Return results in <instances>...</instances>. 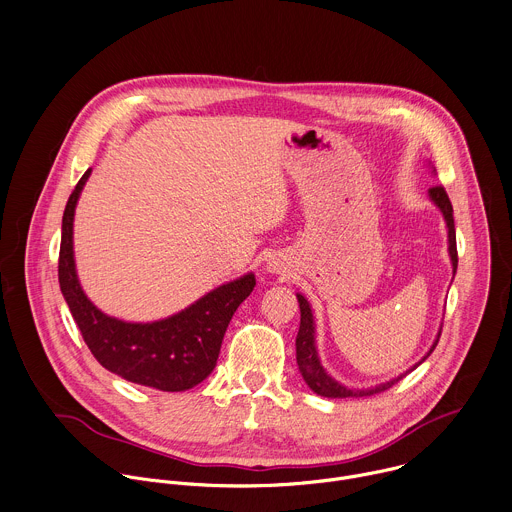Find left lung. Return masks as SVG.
Wrapping results in <instances>:
<instances>
[{"instance_id": "obj_1", "label": "left lung", "mask_w": 512, "mask_h": 512, "mask_svg": "<svg viewBox=\"0 0 512 512\" xmlns=\"http://www.w3.org/2000/svg\"><path fill=\"white\" fill-rule=\"evenodd\" d=\"M428 198L432 200V204L442 212L444 216V222H446V228H448V256H450V264H452V278L456 274V266H458V256H456V232H454V218H452V204L444 192L442 186H434L428 190ZM298 298V304H300V328H298V336H296V362H298V368H300V374L304 378V382L310 386V390H314L316 394L320 396H326V398H360V396H372V394H378V392H384L388 390L392 384H396L398 380H402L408 372H412L418 364H422L430 352L436 348L438 344V338H440V332H442V324L438 328V334H436V340L432 342L430 350L422 356L420 362H416L414 366H410L406 372L398 374L396 378H390L386 382H380L376 386H370V388H348L344 386L342 382H338L336 378H332L324 366L320 364V356H318V350H316V324H314V314H312V308H310V302L302 296V294H296Z\"/></svg>"}]
</instances>
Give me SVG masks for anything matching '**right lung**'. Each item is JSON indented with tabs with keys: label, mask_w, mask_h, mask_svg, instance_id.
Masks as SVG:
<instances>
[{
	"label": "right lung",
	"mask_w": 512,
	"mask_h": 512,
	"mask_svg": "<svg viewBox=\"0 0 512 512\" xmlns=\"http://www.w3.org/2000/svg\"><path fill=\"white\" fill-rule=\"evenodd\" d=\"M72 192L62 220L58 278L70 312L94 358L110 372L164 392H182L214 370L236 308L256 286L252 272L226 282L178 314L156 322H124L104 314L84 294L74 260V214L90 178Z\"/></svg>",
	"instance_id": "add662e5"
}]
</instances>
